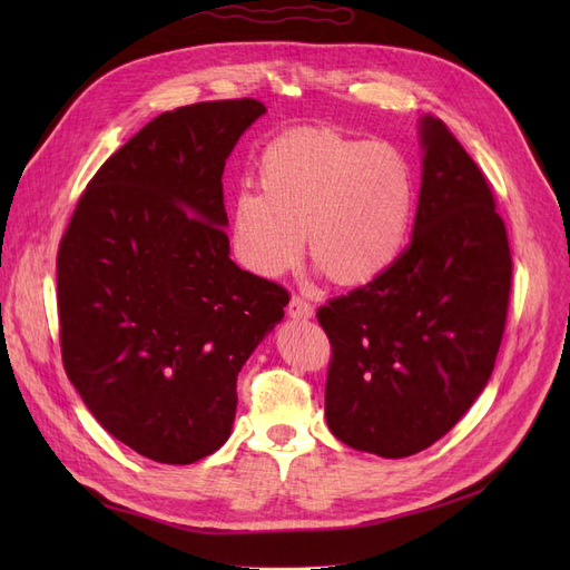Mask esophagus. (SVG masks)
I'll return each instance as SVG.
<instances>
[{
	"mask_svg": "<svg viewBox=\"0 0 570 570\" xmlns=\"http://www.w3.org/2000/svg\"><path fill=\"white\" fill-rule=\"evenodd\" d=\"M287 314H289V318L306 321V318H312V316H314V306L308 304L304 297L295 295V297L289 299V304H287Z\"/></svg>",
	"mask_w": 570,
	"mask_h": 570,
	"instance_id": "1",
	"label": "esophagus"
}]
</instances>
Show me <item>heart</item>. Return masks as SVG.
Instances as JSON below:
<instances>
[{"label":"heart","instance_id":"1","mask_svg":"<svg viewBox=\"0 0 570 570\" xmlns=\"http://www.w3.org/2000/svg\"><path fill=\"white\" fill-rule=\"evenodd\" d=\"M256 189L230 202L235 262L262 278L295 268L304 249L337 285H366L402 256L416 185L400 149L333 128H292L264 147Z\"/></svg>","mask_w":570,"mask_h":570}]
</instances>
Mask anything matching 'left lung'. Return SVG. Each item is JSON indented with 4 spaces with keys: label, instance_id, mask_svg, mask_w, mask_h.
<instances>
[{
    "label": "left lung",
    "instance_id": "left-lung-1",
    "mask_svg": "<svg viewBox=\"0 0 570 570\" xmlns=\"http://www.w3.org/2000/svg\"><path fill=\"white\" fill-rule=\"evenodd\" d=\"M423 174L409 247L373 283L318 308L333 358L325 421L352 450L404 459L459 423L502 344L511 249L478 164L421 118Z\"/></svg>",
    "mask_w": 570,
    "mask_h": 570
}]
</instances>
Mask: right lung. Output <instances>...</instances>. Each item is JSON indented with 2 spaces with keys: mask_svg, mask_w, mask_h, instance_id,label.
<instances>
[{
  "mask_svg": "<svg viewBox=\"0 0 570 570\" xmlns=\"http://www.w3.org/2000/svg\"><path fill=\"white\" fill-rule=\"evenodd\" d=\"M266 107L166 111L80 195L57 256L61 356L99 425L159 463L230 438L237 373L289 302L230 258L223 168Z\"/></svg>",
  "mask_w": 570,
  "mask_h": 570,
  "instance_id": "1",
  "label": "right lung"
}]
</instances>
